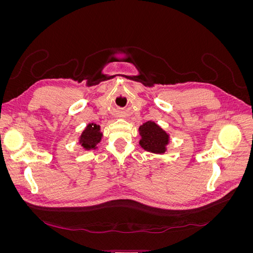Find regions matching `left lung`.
Wrapping results in <instances>:
<instances>
[{
	"mask_svg": "<svg viewBox=\"0 0 253 253\" xmlns=\"http://www.w3.org/2000/svg\"><path fill=\"white\" fill-rule=\"evenodd\" d=\"M141 139L139 145L144 150L154 154H165L167 145L170 142V135L154 121H147L138 128Z\"/></svg>",
	"mask_w": 253,
	"mask_h": 253,
	"instance_id": "obj_1",
	"label": "left lung"
}]
</instances>
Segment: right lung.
Here are the masks:
<instances>
[{"instance_id": "right-lung-1", "label": "right lung", "mask_w": 253, "mask_h": 253, "mask_svg": "<svg viewBox=\"0 0 253 253\" xmlns=\"http://www.w3.org/2000/svg\"><path fill=\"white\" fill-rule=\"evenodd\" d=\"M102 135L100 126L96 124H88L79 137V143L85 151L95 150L97 149V144L101 141Z\"/></svg>"}]
</instances>
